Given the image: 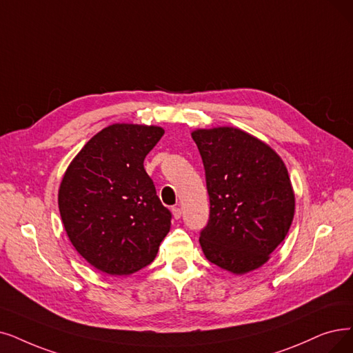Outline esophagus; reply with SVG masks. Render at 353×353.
Segmentation results:
<instances>
[{
	"label": "esophagus",
	"instance_id": "1",
	"mask_svg": "<svg viewBox=\"0 0 353 353\" xmlns=\"http://www.w3.org/2000/svg\"><path fill=\"white\" fill-rule=\"evenodd\" d=\"M181 214H182V213H181V208H179V207H174V208H172V216H174L175 220H179V219H181Z\"/></svg>",
	"mask_w": 353,
	"mask_h": 353
}]
</instances>
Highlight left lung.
<instances>
[{"label": "left lung", "instance_id": "8db88e82", "mask_svg": "<svg viewBox=\"0 0 353 353\" xmlns=\"http://www.w3.org/2000/svg\"><path fill=\"white\" fill-rule=\"evenodd\" d=\"M203 158L210 220L201 232L205 258L234 275L266 263L284 241L295 195L284 161L253 134L221 125L191 132Z\"/></svg>", "mask_w": 353, "mask_h": 353}]
</instances>
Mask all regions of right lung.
Wrapping results in <instances>:
<instances>
[{
  "label": "right lung",
  "mask_w": 353,
  "mask_h": 353,
  "mask_svg": "<svg viewBox=\"0 0 353 353\" xmlns=\"http://www.w3.org/2000/svg\"><path fill=\"white\" fill-rule=\"evenodd\" d=\"M165 130L116 123L70 161L58 191L65 232L95 270L125 276L149 265L171 229L143 161Z\"/></svg>",
  "instance_id": "obj_1"
}]
</instances>
